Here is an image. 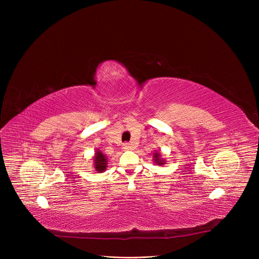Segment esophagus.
Returning <instances> with one entry per match:
<instances>
[{"instance_id": "34e87169", "label": "esophagus", "mask_w": 259, "mask_h": 259, "mask_svg": "<svg viewBox=\"0 0 259 259\" xmlns=\"http://www.w3.org/2000/svg\"><path fill=\"white\" fill-rule=\"evenodd\" d=\"M122 149H125V150H130L131 145L129 143H125L124 145H122Z\"/></svg>"}]
</instances>
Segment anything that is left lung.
Here are the masks:
<instances>
[{
    "label": "left lung",
    "mask_w": 259,
    "mask_h": 259,
    "mask_svg": "<svg viewBox=\"0 0 259 259\" xmlns=\"http://www.w3.org/2000/svg\"><path fill=\"white\" fill-rule=\"evenodd\" d=\"M153 160L155 161V164H157V165H159V166H161V165H165V164H166L165 159H162V158H161V156H160V153H159V152H155V153H154V155H153Z\"/></svg>",
    "instance_id": "8db88e82"
}]
</instances>
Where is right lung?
Segmentation results:
<instances>
[{"label":"right lung","instance_id":"add662e5","mask_svg":"<svg viewBox=\"0 0 259 259\" xmlns=\"http://www.w3.org/2000/svg\"><path fill=\"white\" fill-rule=\"evenodd\" d=\"M94 161V168L95 171H98L100 173L104 172L107 168V157L105 156L104 153H102L100 150L95 151V156L93 158Z\"/></svg>","mask_w":259,"mask_h":259}]
</instances>
